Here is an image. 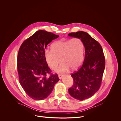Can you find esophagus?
<instances>
[{
    "label": "esophagus",
    "instance_id": "esophagus-1",
    "mask_svg": "<svg viewBox=\"0 0 121 121\" xmlns=\"http://www.w3.org/2000/svg\"><path fill=\"white\" fill-rule=\"evenodd\" d=\"M58 76L59 78L60 79H61V78H62V77H63V75H62V74H58Z\"/></svg>",
    "mask_w": 121,
    "mask_h": 121
}]
</instances>
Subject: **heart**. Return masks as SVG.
<instances>
[{
	"instance_id": "heart-1",
	"label": "heart",
	"mask_w": 121,
	"mask_h": 121,
	"mask_svg": "<svg viewBox=\"0 0 121 121\" xmlns=\"http://www.w3.org/2000/svg\"><path fill=\"white\" fill-rule=\"evenodd\" d=\"M51 48V50L47 49L44 51L45 60L54 70L61 60L62 63L57 69L58 72H66L70 68L73 70H77L84 61L85 47L80 38L62 39L54 43Z\"/></svg>"
}]
</instances>
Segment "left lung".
<instances>
[{"label": "left lung", "mask_w": 121, "mask_h": 121, "mask_svg": "<svg viewBox=\"0 0 121 121\" xmlns=\"http://www.w3.org/2000/svg\"><path fill=\"white\" fill-rule=\"evenodd\" d=\"M68 35L80 38L85 49L83 63L79 70L71 75L74 83L68 89L72 97L83 100L99 90L105 66V57L100 44L88 33L81 31L70 33Z\"/></svg>", "instance_id": "1"}]
</instances>
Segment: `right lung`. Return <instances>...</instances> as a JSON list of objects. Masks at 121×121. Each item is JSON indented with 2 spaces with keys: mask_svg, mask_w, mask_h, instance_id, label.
<instances>
[{
  "mask_svg": "<svg viewBox=\"0 0 121 121\" xmlns=\"http://www.w3.org/2000/svg\"><path fill=\"white\" fill-rule=\"evenodd\" d=\"M58 37L46 30H38L25 40L19 49L17 69L20 83L26 93L33 99L47 98L59 80L57 74L51 73L44 56L47 45ZM47 74L50 76L47 77Z\"/></svg>",
  "mask_w": 121,
  "mask_h": 121,
  "instance_id": "1",
  "label": "right lung"
}]
</instances>
